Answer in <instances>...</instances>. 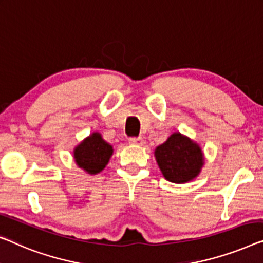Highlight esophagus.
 <instances>
[{"label":"esophagus","instance_id":"1","mask_svg":"<svg viewBox=\"0 0 263 263\" xmlns=\"http://www.w3.org/2000/svg\"><path fill=\"white\" fill-rule=\"evenodd\" d=\"M130 144L131 145H137V146H143V145H144V139L140 138V137H138V138H131L130 139Z\"/></svg>","mask_w":263,"mask_h":263}]
</instances>
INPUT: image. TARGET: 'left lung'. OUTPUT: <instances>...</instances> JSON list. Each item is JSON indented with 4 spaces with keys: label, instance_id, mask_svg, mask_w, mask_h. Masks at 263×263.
<instances>
[{
    "label": "left lung",
    "instance_id": "obj_1",
    "mask_svg": "<svg viewBox=\"0 0 263 263\" xmlns=\"http://www.w3.org/2000/svg\"><path fill=\"white\" fill-rule=\"evenodd\" d=\"M156 162L166 181L184 184L201 174L204 154L195 140L181 132H174L155 150Z\"/></svg>",
    "mask_w": 263,
    "mask_h": 263
}]
</instances>
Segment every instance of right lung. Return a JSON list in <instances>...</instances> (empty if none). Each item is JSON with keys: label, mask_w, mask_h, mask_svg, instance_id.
I'll list each match as a JSON object with an SVG mask.
<instances>
[{"label": "right lung", "mask_w": 263, "mask_h": 263, "mask_svg": "<svg viewBox=\"0 0 263 263\" xmlns=\"http://www.w3.org/2000/svg\"><path fill=\"white\" fill-rule=\"evenodd\" d=\"M113 155V146L103 138L101 133L93 132L73 150L74 162L88 175L103 171Z\"/></svg>", "instance_id": "1"}]
</instances>
